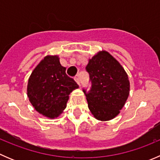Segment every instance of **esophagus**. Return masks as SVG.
<instances>
[{
    "instance_id": "34e87169",
    "label": "esophagus",
    "mask_w": 160,
    "mask_h": 160,
    "mask_svg": "<svg viewBox=\"0 0 160 160\" xmlns=\"http://www.w3.org/2000/svg\"><path fill=\"white\" fill-rule=\"evenodd\" d=\"M74 80H75V81L77 82V84L80 85V78H79L78 76H77V77H74Z\"/></svg>"
}]
</instances>
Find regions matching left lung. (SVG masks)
Listing matches in <instances>:
<instances>
[{
  "label": "left lung",
  "instance_id": "left-lung-1",
  "mask_svg": "<svg viewBox=\"0 0 160 160\" xmlns=\"http://www.w3.org/2000/svg\"><path fill=\"white\" fill-rule=\"evenodd\" d=\"M86 70L91 89L86 93L90 112L98 121L107 122L120 113L128 98L130 82L125 69L108 52L99 51L89 59Z\"/></svg>",
  "mask_w": 160,
  "mask_h": 160
}]
</instances>
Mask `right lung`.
Returning a JSON list of instances; mask_svg holds the SVG:
<instances>
[{"instance_id":"obj_1","label":"right lung","mask_w":160,"mask_h":160,"mask_svg":"<svg viewBox=\"0 0 160 160\" xmlns=\"http://www.w3.org/2000/svg\"><path fill=\"white\" fill-rule=\"evenodd\" d=\"M78 88L73 79L67 75L59 56L48 55L31 73L27 95L35 111L53 119L63 112L70 93Z\"/></svg>"}]
</instances>
